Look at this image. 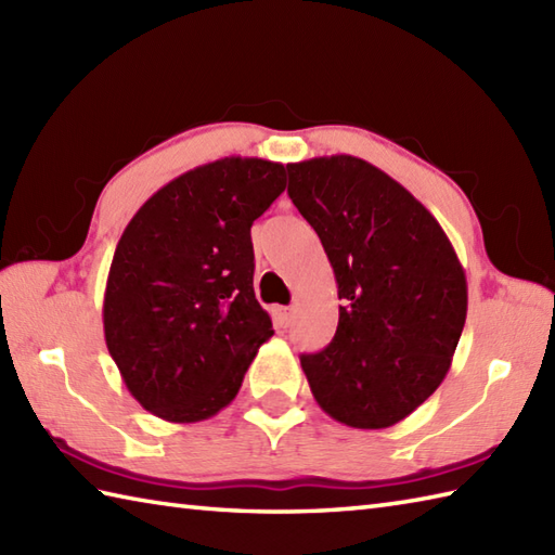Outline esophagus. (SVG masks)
I'll use <instances>...</instances> for the list:
<instances>
[{
	"mask_svg": "<svg viewBox=\"0 0 555 555\" xmlns=\"http://www.w3.org/2000/svg\"><path fill=\"white\" fill-rule=\"evenodd\" d=\"M276 314H279V324L281 326H291L293 324V310L291 308H279Z\"/></svg>",
	"mask_w": 555,
	"mask_h": 555,
	"instance_id": "obj_1",
	"label": "esophagus"
}]
</instances>
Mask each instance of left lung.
I'll return each instance as SVG.
<instances>
[{"mask_svg":"<svg viewBox=\"0 0 555 555\" xmlns=\"http://www.w3.org/2000/svg\"><path fill=\"white\" fill-rule=\"evenodd\" d=\"M286 169L344 300L332 344L300 358L310 391L340 424L393 427L451 370L467 317L465 269L431 211L374 164L332 155Z\"/></svg>","mask_w":555,"mask_h":555,"instance_id":"obj_1","label":"left lung"}]
</instances>
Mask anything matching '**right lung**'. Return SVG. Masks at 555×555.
<instances>
[{
  "label": "right lung",
  "mask_w": 555,
  "mask_h": 555,
  "mask_svg": "<svg viewBox=\"0 0 555 555\" xmlns=\"http://www.w3.org/2000/svg\"><path fill=\"white\" fill-rule=\"evenodd\" d=\"M284 188V164L223 157L159 188L128 221L104 291V340L152 415L215 417L274 334L255 298L250 227Z\"/></svg>",
  "instance_id": "right-lung-1"
}]
</instances>
